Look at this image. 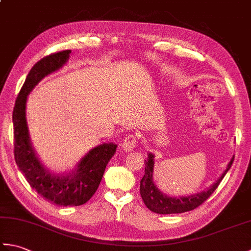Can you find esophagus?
<instances>
[{
	"instance_id": "34e87169",
	"label": "esophagus",
	"mask_w": 251,
	"mask_h": 251,
	"mask_svg": "<svg viewBox=\"0 0 251 251\" xmlns=\"http://www.w3.org/2000/svg\"><path fill=\"white\" fill-rule=\"evenodd\" d=\"M137 145V141H136V138H134L132 136H128L125 138V140L123 141V148H124V150L127 152V151H132L135 149Z\"/></svg>"
}]
</instances>
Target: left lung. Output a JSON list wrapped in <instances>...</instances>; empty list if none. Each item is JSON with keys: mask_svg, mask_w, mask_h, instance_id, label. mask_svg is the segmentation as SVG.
Masks as SVG:
<instances>
[{"mask_svg": "<svg viewBox=\"0 0 251 251\" xmlns=\"http://www.w3.org/2000/svg\"><path fill=\"white\" fill-rule=\"evenodd\" d=\"M154 155L152 153L148 154V159L145 161V175L140 181V195L145 205L153 212H156L159 215H174V214H182L190 210H193L195 208L201 205L208 197H209L218 185L220 184L222 179L231 168L234 156L227 164L226 169L223 172L221 177L212 184L210 188L206 191H201V193H196L190 196H167L163 194L153 182V169H154Z\"/></svg>", "mask_w": 251, "mask_h": 251, "instance_id": "1", "label": "left lung"}]
</instances>
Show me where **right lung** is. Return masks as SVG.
Here are the masks:
<instances>
[{
    "instance_id": "right-lung-1",
    "label": "right lung",
    "mask_w": 251,
    "mask_h": 251,
    "mask_svg": "<svg viewBox=\"0 0 251 251\" xmlns=\"http://www.w3.org/2000/svg\"><path fill=\"white\" fill-rule=\"evenodd\" d=\"M71 50L42 58L32 67L20 89L13 112L14 155L19 170L41 196L57 206H79L87 202L97 191L104 169L114 155L115 143H102L92 149L76 165L75 172L59 177L46 170L31 146L25 119L26 96L49 74L66 65Z\"/></svg>"
}]
</instances>
